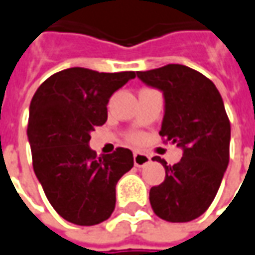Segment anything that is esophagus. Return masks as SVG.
Instances as JSON below:
<instances>
[{
  "label": "esophagus",
  "instance_id": "obj_1",
  "mask_svg": "<svg viewBox=\"0 0 255 255\" xmlns=\"http://www.w3.org/2000/svg\"><path fill=\"white\" fill-rule=\"evenodd\" d=\"M149 162H150L149 155H146V153H143V152H139V150L134 152V163L136 167L146 166V164L149 163Z\"/></svg>",
  "mask_w": 255,
  "mask_h": 255
}]
</instances>
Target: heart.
<instances>
[{"mask_svg":"<svg viewBox=\"0 0 255 255\" xmlns=\"http://www.w3.org/2000/svg\"><path fill=\"white\" fill-rule=\"evenodd\" d=\"M142 139V135L139 134V132H132V134L128 135V141L129 142H134V143H136V142H141Z\"/></svg>","mask_w":255,"mask_h":255,"instance_id":"obj_1","label":"heart"}]
</instances>
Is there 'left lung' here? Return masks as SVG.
Listing matches in <instances>:
<instances>
[{
    "instance_id": "1",
    "label": "left lung",
    "mask_w": 255,
    "mask_h": 255,
    "mask_svg": "<svg viewBox=\"0 0 255 255\" xmlns=\"http://www.w3.org/2000/svg\"><path fill=\"white\" fill-rule=\"evenodd\" d=\"M142 82L163 92L164 117L159 135L183 148L178 163L152 157L166 169L164 181L150 188L153 212L167 222H190L207 211L229 164L230 121L222 96L195 69L169 64L136 72Z\"/></svg>"
}]
</instances>
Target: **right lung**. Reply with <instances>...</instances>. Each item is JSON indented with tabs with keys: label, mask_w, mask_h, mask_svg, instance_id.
Returning a JSON list of instances; mask_svg holds the SVG:
<instances>
[{
	"label": "right lung",
	"mask_w": 255,
	"mask_h": 255,
	"mask_svg": "<svg viewBox=\"0 0 255 255\" xmlns=\"http://www.w3.org/2000/svg\"><path fill=\"white\" fill-rule=\"evenodd\" d=\"M132 78L134 71L64 69L47 78L30 102L33 170L51 207L68 222L92 226L113 214L116 184L134 166L132 152L117 148L98 157L89 141L91 131L107 120L110 96Z\"/></svg>",
	"instance_id": "obj_1"
}]
</instances>
